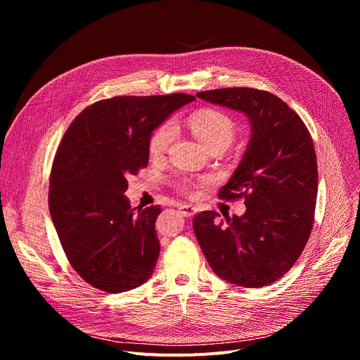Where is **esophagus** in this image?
Masks as SVG:
<instances>
[{"label": "esophagus", "mask_w": 360, "mask_h": 360, "mask_svg": "<svg viewBox=\"0 0 360 360\" xmlns=\"http://www.w3.org/2000/svg\"><path fill=\"white\" fill-rule=\"evenodd\" d=\"M178 210L186 218H191L196 214V208L193 207V205H189V203H178Z\"/></svg>", "instance_id": "34e87169"}]
</instances>
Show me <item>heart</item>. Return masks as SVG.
I'll return each instance as SVG.
<instances>
[{
	"label": "heart",
	"instance_id": "1",
	"mask_svg": "<svg viewBox=\"0 0 360 360\" xmlns=\"http://www.w3.org/2000/svg\"><path fill=\"white\" fill-rule=\"evenodd\" d=\"M189 128L193 135L205 148L221 146L228 148L235 138V124L232 120L217 110H202L192 114L188 120ZM176 136V127L172 121L164 122L158 127L149 138V153L152 157H158L164 153ZM181 188L188 191L191 185L188 182H181Z\"/></svg>",
	"mask_w": 360,
	"mask_h": 360
}]
</instances>
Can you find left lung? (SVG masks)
Wrapping results in <instances>:
<instances>
[{"label": "left lung", "mask_w": 360, "mask_h": 360, "mask_svg": "<svg viewBox=\"0 0 360 360\" xmlns=\"http://www.w3.org/2000/svg\"><path fill=\"white\" fill-rule=\"evenodd\" d=\"M198 98L242 112L250 122L246 150L222 199L245 198L242 217L219 219L203 211L193 232L210 266L221 279L262 288L282 278L311 236L318 195L312 136L299 115L276 95L255 88H222Z\"/></svg>", "instance_id": "obj_1"}]
</instances>
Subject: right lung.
<instances>
[{
    "mask_svg": "<svg viewBox=\"0 0 360 360\" xmlns=\"http://www.w3.org/2000/svg\"><path fill=\"white\" fill-rule=\"evenodd\" d=\"M186 94L114 96L85 108L56 153L48 207L77 274L96 289L127 292L145 283L160 256V205L131 208L127 178L148 165L149 138Z\"/></svg>",
    "mask_w": 360,
    "mask_h": 360,
    "instance_id": "add662e5",
    "label": "right lung"
}]
</instances>
